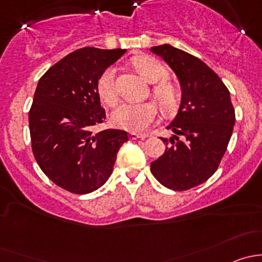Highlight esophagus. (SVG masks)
Wrapping results in <instances>:
<instances>
[{"label": "esophagus", "mask_w": 262, "mask_h": 262, "mask_svg": "<svg viewBox=\"0 0 262 262\" xmlns=\"http://www.w3.org/2000/svg\"><path fill=\"white\" fill-rule=\"evenodd\" d=\"M129 138H130L132 141H136V139H146V138H148V134L130 133V134H129Z\"/></svg>", "instance_id": "34e87169"}]
</instances>
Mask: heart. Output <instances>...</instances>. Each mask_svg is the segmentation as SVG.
Here are the masks:
<instances>
[{"instance_id":"1","label":"heart","mask_w":262,"mask_h":262,"mask_svg":"<svg viewBox=\"0 0 262 262\" xmlns=\"http://www.w3.org/2000/svg\"><path fill=\"white\" fill-rule=\"evenodd\" d=\"M133 64L139 75L149 83H160L153 87V96L158 104L167 112H171L178 104V90L166 80L168 76L167 68L152 57H138ZM100 97L107 105H114L118 100L115 87V68L109 67L100 76L97 83ZM158 114V107L155 102H123L113 112L112 123L116 128L130 132H142L155 121Z\"/></svg>"}]
</instances>
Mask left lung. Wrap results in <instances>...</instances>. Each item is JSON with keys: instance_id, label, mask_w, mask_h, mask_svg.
I'll return each instance as SVG.
<instances>
[{"instance_id": "obj_1", "label": "left lung", "mask_w": 262, "mask_h": 262, "mask_svg": "<svg viewBox=\"0 0 262 262\" xmlns=\"http://www.w3.org/2000/svg\"><path fill=\"white\" fill-rule=\"evenodd\" d=\"M180 82L178 114L168 124L172 136L161 138L166 150L150 163V172L172 190L203 184L218 168L236 123L231 94L203 60L170 44L152 47Z\"/></svg>"}]
</instances>
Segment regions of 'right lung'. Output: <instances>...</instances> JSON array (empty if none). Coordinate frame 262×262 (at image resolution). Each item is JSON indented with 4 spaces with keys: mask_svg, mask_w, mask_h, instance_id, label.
<instances>
[{
    "mask_svg": "<svg viewBox=\"0 0 262 262\" xmlns=\"http://www.w3.org/2000/svg\"><path fill=\"white\" fill-rule=\"evenodd\" d=\"M125 52L75 50L52 66L36 86L29 112L34 157L50 180L75 194L101 187L128 141L119 129L91 132L106 119L97 91L100 76Z\"/></svg>",
    "mask_w": 262,
    "mask_h": 262,
    "instance_id": "obj_1",
    "label": "right lung"
}]
</instances>
